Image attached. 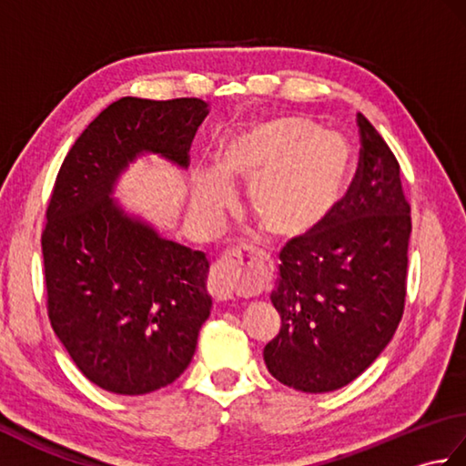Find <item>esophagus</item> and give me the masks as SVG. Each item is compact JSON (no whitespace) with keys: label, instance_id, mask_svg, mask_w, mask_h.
<instances>
[{"label":"esophagus","instance_id":"1","mask_svg":"<svg viewBox=\"0 0 466 466\" xmlns=\"http://www.w3.org/2000/svg\"><path fill=\"white\" fill-rule=\"evenodd\" d=\"M250 260V254L240 248L226 250L220 256V260H216L210 279H208V290L216 300H230L256 282Z\"/></svg>","mask_w":466,"mask_h":466}]
</instances>
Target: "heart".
<instances>
[{"label": "heart", "instance_id": "1", "mask_svg": "<svg viewBox=\"0 0 466 466\" xmlns=\"http://www.w3.org/2000/svg\"><path fill=\"white\" fill-rule=\"evenodd\" d=\"M349 177V150L339 136L300 116H274L226 134L214 172L198 170V212L214 218L230 202V186L248 182L246 204L266 232L294 238L320 224Z\"/></svg>", "mask_w": 466, "mask_h": 466}]
</instances>
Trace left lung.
I'll return each mask as SVG.
<instances>
[{"label":"left lung","instance_id":"obj_1","mask_svg":"<svg viewBox=\"0 0 466 466\" xmlns=\"http://www.w3.org/2000/svg\"><path fill=\"white\" fill-rule=\"evenodd\" d=\"M359 167L342 200L280 250L270 300L280 332L264 346L276 380L302 392L342 389L376 360L404 312L410 204L397 156L362 114Z\"/></svg>","mask_w":466,"mask_h":466}]
</instances>
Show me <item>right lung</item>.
I'll return each mask as SVG.
<instances>
[{"mask_svg": "<svg viewBox=\"0 0 466 466\" xmlns=\"http://www.w3.org/2000/svg\"><path fill=\"white\" fill-rule=\"evenodd\" d=\"M208 112L198 97H122L57 172L42 232L47 316L77 369L107 392L136 397L174 382L210 316L204 252L160 238L110 198L137 154L190 164Z\"/></svg>", "mask_w": 466, "mask_h": 466, "instance_id": "1", "label": "right lung"}]
</instances>
